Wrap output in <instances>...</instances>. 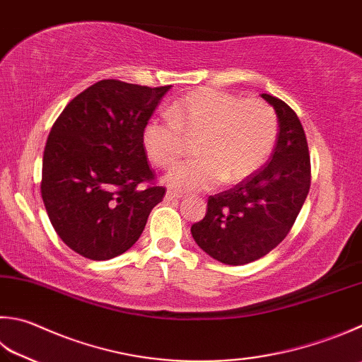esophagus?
I'll list each match as a JSON object with an SVG mask.
<instances>
[{
  "label": "esophagus",
  "instance_id": "34e87169",
  "mask_svg": "<svg viewBox=\"0 0 362 362\" xmlns=\"http://www.w3.org/2000/svg\"><path fill=\"white\" fill-rule=\"evenodd\" d=\"M181 194H178V192H175V190H167L165 192V200L167 202H173V200H178V199H181Z\"/></svg>",
  "mask_w": 362,
  "mask_h": 362
}]
</instances>
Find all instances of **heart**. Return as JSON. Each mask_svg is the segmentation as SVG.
I'll return each instance as SVG.
<instances>
[{"label": "heart", "mask_w": 362, "mask_h": 362, "mask_svg": "<svg viewBox=\"0 0 362 362\" xmlns=\"http://www.w3.org/2000/svg\"><path fill=\"white\" fill-rule=\"evenodd\" d=\"M172 118H151L141 131L146 158L159 167L180 159L184 135L194 137L199 158L180 162L165 176L168 187L197 192L236 184L254 175L274 149L277 117L262 99L200 88L173 102Z\"/></svg>", "instance_id": "b5f03b06"}]
</instances>
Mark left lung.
Wrapping results in <instances>:
<instances>
[{
  "instance_id": "8db88e82",
  "label": "left lung",
  "mask_w": 362,
  "mask_h": 362,
  "mask_svg": "<svg viewBox=\"0 0 362 362\" xmlns=\"http://www.w3.org/2000/svg\"><path fill=\"white\" fill-rule=\"evenodd\" d=\"M262 98L279 121L268 163L235 187L208 199L206 216L190 228L214 260L245 264L264 257L288 235L310 189V156L296 113L271 94Z\"/></svg>"
}]
</instances>
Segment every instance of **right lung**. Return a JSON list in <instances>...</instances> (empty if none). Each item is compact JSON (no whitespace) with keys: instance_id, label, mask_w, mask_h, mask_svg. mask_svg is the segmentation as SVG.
<instances>
[{"instance_id":"add662e5","label":"right lung","mask_w":362,"mask_h":362,"mask_svg":"<svg viewBox=\"0 0 362 362\" xmlns=\"http://www.w3.org/2000/svg\"><path fill=\"white\" fill-rule=\"evenodd\" d=\"M170 88L100 80L54 121L40 194L54 231L81 257L100 262L124 254L165 195L160 186H140L154 180L141 131Z\"/></svg>"}]
</instances>
